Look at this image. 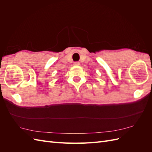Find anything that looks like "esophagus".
Here are the masks:
<instances>
[{"label":"esophagus","mask_w":152,"mask_h":152,"mask_svg":"<svg viewBox=\"0 0 152 152\" xmlns=\"http://www.w3.org/2000/svg\"><path fill=\"white\" fill-rule=\"evenodd\" d=\"M73 65H75V66H79L80 65V63L79 61H75L73 63Z\"/></svg>","instance_id":"esophagus-1"}]
</instances>
